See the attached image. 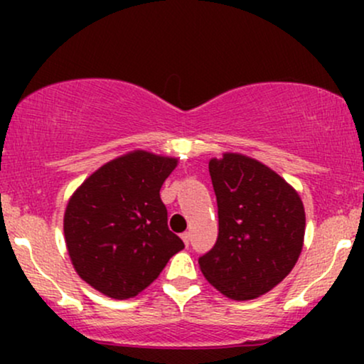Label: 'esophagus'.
<instances>
[{"label":"esophagus","instance_id":"esophagus-1","mask_svg":"<svg viewBox=\"0 0 364 364\" xmlns=\"http://www.w3.org/2000/svg\"><path fill=\"white\" fill-rule=\"evenodd\" d=\"M181 240H183V243H185L186 246L190 245V232H183V235H181Z\"/></svg>","mask_w":364,"mask_h":364}]
</instances>
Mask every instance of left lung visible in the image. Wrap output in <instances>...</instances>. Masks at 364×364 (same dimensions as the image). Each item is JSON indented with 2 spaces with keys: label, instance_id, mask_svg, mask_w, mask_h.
Instances as JSON below:
<instances>
[{
  "label": "left lung",
  "instance_id": "left-lung-1",
  "mask_svg": "<svg viewBox=\"0 0 364 364\" xmlns=\"http://www.w3.org/2000/svg\"><path fill=\"white\" fill-rule=\"evenodd\" d=\"M219 208L214 248L198 258L217 291L237 301L269 292L298 262L304 208L284 179L240 154L208 162Z\"/></svg>",
  "mask_w": 364,
  "mask_h": 364
}]
</instances>
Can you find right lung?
Here are the masks:
<instances>
[{"mask_svg":"<svg viewBox=\"0 0 364 364\" xmlns=\"http://www.w3.org/2000/svg\"><path fill=\"white\" fill-rule=\"evenodd\" d=\"M176 162L135 150L104 164L70 198L66 248L77 274L94 289L114 299L133 298L185 248L169 231L159 195Z\"/></svg>","mask_w":364,"mask_h":364,"instance_id":"obj_1","label":"right lung"}]
</instances>
